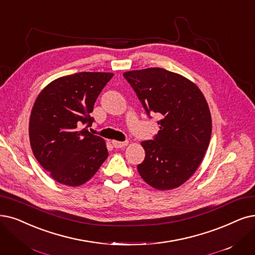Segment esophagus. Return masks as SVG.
I'll list each match as a JSON object with an SVG mask.
<instances>
[{"mask_svg": "<svg viewBox=\"0 0 255 255\" xmlns=\"http://www.w3.org/2000/svg\"><path fill=\"white\" fill-rule=\"evenodd\" d=\"M112 143H113L114 147L121 148V147L127 146L128 144V141H116V140H113V141H112Z\"/></svg>", "mask_w": 255, "mask_h": 255, "instance_id": "1", "label": "esophagus"}]
</instances>
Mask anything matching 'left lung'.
<instances>
[{
  "instance_id": "left-lung-1",
  "label": "left lung",
  "mask_w": 255,
  "mask_h": 255,
  "mask_svg": "<svg viewBox=\"0 0 255 255\" xmlns=\"http://www.w3.org/2000/svg\"><path fill=\"white\" fill-rule=\"evenodd\" d=\"M125 78L146 114H158L159 131L141 142L144 161L141 178L159 190L176 188L197 170L208 148L211 115L200 89L180 74L162 68L128 71Z\"/></svg>"
}]
</instances>
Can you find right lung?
<instances>
[{"instance_id":"right-lung-1","label":"right lung","mask_w":255,"mask_h":255,"mask_svg":"<svg viewBox=\"0 0 255 255\" xmlns=\"http://www.w3.org/2000/svg\"><path fill=\"white\" fill-rule=\"evenodd\" d=\"M107 72H79L59 77L40 92L29 121L33 155L56 182L79 186L92 178L108 158L105 140L87 129L105 86ZM83 125H87L82 128Z\"/></svg>"}]
</instances>
